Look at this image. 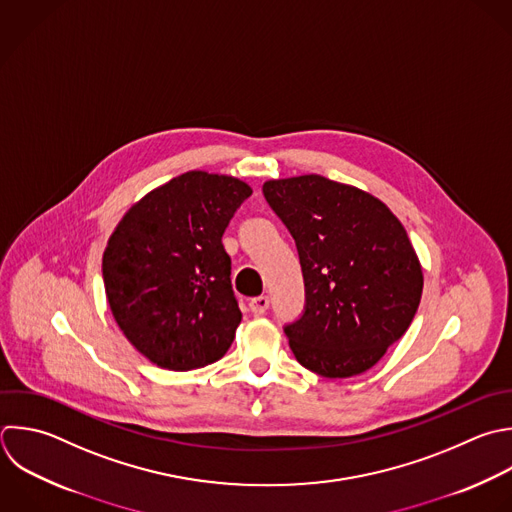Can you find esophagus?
Returning a JSON list of instances; mask_svg holds the SVG:
<instances>
[{
  "mask_svg": "<svg viewBox=\"0 0 512 512\" xmlns=\"http://www.w3.org/2000/svg\"><path fill=\"white\" fill-rule=\"evenodd\" d=\"M268 306H270V298H268V296H256V298L250 300V310H252L256 316L264 314V312L268 310Z\"/></svg>",
  "mask_w": 512,
  "mask_h": 512,
  "instance_id": "1",
  "label": "esophagus"
}]
</instances>
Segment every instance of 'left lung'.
Instances as JSON below:
<instances>
[{
    "label": "left lung",
    "mask_w": 512,
    "mask_h": 512,
    "mask_svg": "<svg viewBox=\"0 0 512 512\" xmlns=\"http://www.w3.org/2000/svg\"><path fill=\"white\" fill-rule=\"evenodd\" d=\"M262 194L302 266L304 310L284 324L296 360L324 378L372 368L404 336L422 296L404 226L374 196L318 174L270 180Z\"/></svg>",
    "instance_id": "8db88e82"
}]
</instances>
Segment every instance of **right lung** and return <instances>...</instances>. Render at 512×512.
I'll return each mask as SVG.
<instances>
[{
  "mask_svg": "<svg viewBox=\"0 0 512 512\" xmlns=\"http://www.w3.org/2000/svg\"><path fill=\"white\" fill-rule=\"evenodd\" d=\"M250 196L236 178L186 172L114 230L102 262L106 296L126 338L160 368H202L230 348L242 312L222 236Z\"/></svg>",
  "mask_w": 512,
  "mask_h": 512,
  "instance_id": "add662e5",
  "label": "right lung"
}]
</instances>
